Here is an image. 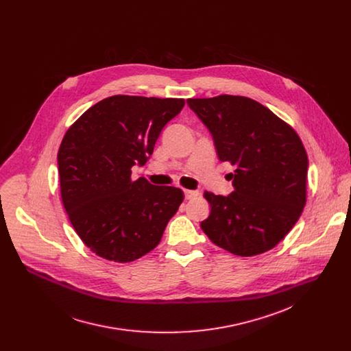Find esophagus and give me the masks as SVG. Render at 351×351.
Wrapping results in <instances>:
<instances>
[{"label": "esophagus", "instance_id": "1", "mask_svg": "<svg viewBox=\"0 0 351 351\" xmlns=\"http://www.w3.org/2000/svg\"><path fill=\"white\" fill-rule=\"evenodd\" d=\"M184 195H185V199L186 200H191L196 196H199V192L197 191H189V189H184Z\"/></svg>", "mask_w": 351, "mask_h": 351}]
</instances>
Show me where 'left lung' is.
<instances>
[{"instance_id": "1", "label": "left lung", "mask_w": 351, "mask_h": 351, "mask_svg": "<svg viewBox=\"0 0 351 351\" xmlns=\"http://www.w3.org/2000/svg\"><path fill=\"white\" fill-rule=\"evenodd\" d=\"M212 135L219 160L235 166L234 192H204L210 205L201 230L219 247L251 256L273 249L305 205L308 158L299 135L270 109L241 96L189 99Z\"/></svg>"}]
</instances>
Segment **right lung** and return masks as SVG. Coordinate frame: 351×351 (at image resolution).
<instances>
[{
	"label": "right lung",
	"mask_w": 351,
	"mask_h": 351,
	"mask_svg": "<svg viewBox=\"0 0 351 351\" xmlns=\"http://www.w3.org/2000/svg\"><path fill=\"white\" fill-rule=\"evenodd\" d=\"M182 99L112 96L89 108L58 151L60 195L82 242L99 256L131 262L155 249L184 200L181 189L131 180Z\"/></svg>",
	"instance_id": "1"
}]
</instances>
